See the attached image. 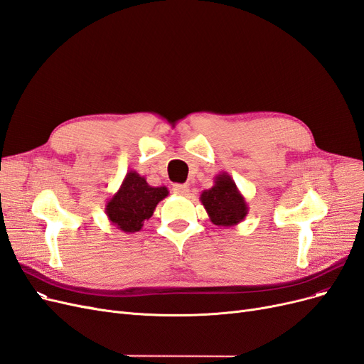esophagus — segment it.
<instances>
[{
	"instance_id": "1",
	"label": "esophagus",
	"mask_w": 364,
	"mask_h": 364,
	"mask_svg": "<svg viewBox=\"0 0 364 364\" xmlns=\"http://www.w3.org/2000/svg\"><path fill=\"white\" fill-rule=\"evenodd\" d=\"M172 191L177 193V195H181V196H187L191 192V187L187 184H173L172 186Z\"/></svg>"
}]
</instances>
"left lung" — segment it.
Segmentation results:
<instances>
[{"label":"left lung","instance_id":"left-lung-1","mask_svg":"<svg viewBox=\"0 0 364 364\" xmlns=\"http://www.w3.org/2000/svg\"><path fill=\"white\" fill-rule=\"evenodd\" d=\"M199 201L204 205L210 220L218 227L237 225L250 212L245 196L227 172L216 175L213 187L204 191Z\"/></svg>","mask_w":364,"mask_h":364}]
</instances>
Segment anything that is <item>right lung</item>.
Masks as SVG:
<instances>
[{
	"label": "right lung",
	"instance_id": "obj_1",
	"mask_svg": "<svg viewBox=\"0 0 364 364\" xmlns=\"http://www.w3.org/2000/svg\"><path fill=\"white\" fill-rule=\"evenodd\" d=\"M168 195V187L149 186L145 177L130 171L127 172L119 191L105 204V215L113 227L124 232H136Z\"/></svg>",
	"mask_w": 364,
	"mask_h": 364
}]
</instances>
